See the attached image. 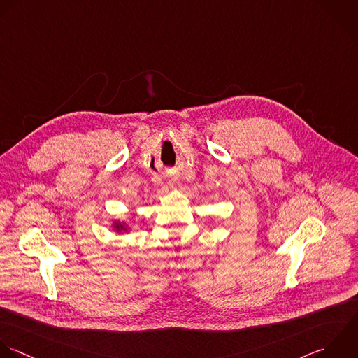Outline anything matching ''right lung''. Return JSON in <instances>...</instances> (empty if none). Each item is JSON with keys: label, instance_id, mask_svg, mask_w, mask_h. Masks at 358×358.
Here are the masks:
<instances>
[{"label": "right lung", "instance_id": "right-lung-1", "mask_svg": "<svg viewBox=\"0 0 358 358\" xmlns=\"http://www.w3.org/2000/svg\"><path fill=\"white\" fill-rule=\"evenodd\" d=\"M111 227H113V230L115 231V233H118V234H124V233H128L129 231V227H128V224L124 222V220H114L113 223H111Z\"/></svg>", "mask_w": 358, "mask_h": 358}]
</instances>
